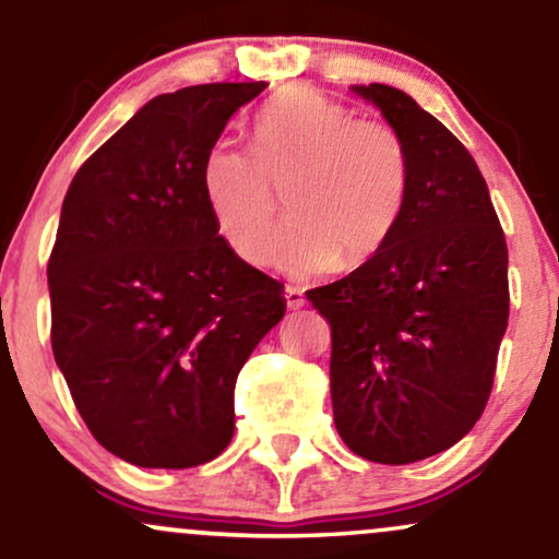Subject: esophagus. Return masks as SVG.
<instances>
[{
	"label": "esophagus",
	"mask_w": 559,
	"mask_h": 559,
	"mask_svg": "<svg viewBox=\"0 0 559 559\" xmlns=\"http://www.w3.org/2000/svg\"><path fill=\"white\" fill-rule=\"evenodd\" d=\"M284 299L288 310H299V307H305V294H301L299 288H286Z\"/></svg>",
	"instance_id": "obj_1"
}]
</instances>
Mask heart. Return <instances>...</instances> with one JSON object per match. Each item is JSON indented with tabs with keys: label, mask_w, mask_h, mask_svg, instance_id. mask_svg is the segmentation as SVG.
Instances as JSON below:
<instances>
[{
	"label": "heart",
	"mask_w": 559,
	"mask_h": 559,
	"mask_svg": "<svg viewBox=\"0 0 559 559\" xmlns=\"http://www.w3.org/2000/svg\"><path fill=\"white\" fill-rule=\"evenodd\" d=\"M407 141L389 120L310 86L284 88L254 118V152L215 141L199 181L217 234L249 265L271 258L281 198L294 221L275 267L310 278L362 267L391 241L409 197Z\"/></svg>",
	"instance_id": "obj_1"
}]
</instances>
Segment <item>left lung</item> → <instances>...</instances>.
<instances>
[{"label": "left lung", "mask_w": 559, "mask_h": 559, "mask_svg": "<svg viewBox=\"0 0 559 559\" xmlns=\"http://www.w3.org/2000/svg\"><path fill=\"white\" fill-rule=\"evenodd\" d=\"M355 92L407 141V207L373 260L307 299L331 325L338 436L370 463L407 465L457 444L489 402L510 318L507 241L463 141L400 88Z\"/></svg>", "instance_id": "1"}]
</instances>
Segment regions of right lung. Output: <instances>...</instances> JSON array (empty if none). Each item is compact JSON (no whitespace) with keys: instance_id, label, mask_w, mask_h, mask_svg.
Returning a JSON list of instances; mask_svg holds the SVG:
<instances>
[{"instance_id":"add662e5","label":"right lung","mask_w":559,"mask_h":559,"mask_svg":"<svg viewBox=\"0 0 559 559\" xmlns=\"http://www.w3.org/2000/svg\"><path fill=\"white\" fill-rule=\"evenodd\" d=\"M265 81L146 102L75 173L52 254V352L88 431L139 467L183 471L234 436V389L284 318V286L236 258L202 159Z\"/></svg>"}]
</instances>
